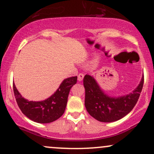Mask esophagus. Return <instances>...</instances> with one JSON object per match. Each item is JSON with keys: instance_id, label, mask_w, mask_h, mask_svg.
<instances>
[{"instance_id": "34e87169", "label": "esophagus", "mask_w": 154, "mask_h": 154, "mask_svg": "<svg viewBox=\"0 0 154 154\" xmlns=\"http://www.w3.org/2000/svg\"><path fill=\"white\" fill-rule=\"evenodd\" d=\"M84 74H82V73L79 74V75H78V81H81L83 80V79H84Z\"/></svg>"}]
</instances>
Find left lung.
Instances as JSON below:
<instances>
[{
  "label": "left lung",
  "instance_id": "obj_1",
  "mask_svg": "<svg viewBox=\"0 0 154 154\" xmlns=\"http://www.w3.org/2000/svg\"><path fill=\"white\" fill-rule=\"evenodd\" d=\"M143 75L138 86L132 93L120 97L106 94L93 76L86 75L84 79L85 106L94 118L100 122H112L127 115L138 102L143 86Z\"/></svg>",
  "mask_w": 154,
  "mask_h": 154
}]
</instances>
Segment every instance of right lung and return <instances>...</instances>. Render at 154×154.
Masks as SVG:
<instances>
[{
	"label": "right lung",
	"mask_w": 154,
	"mask_h": 154,
	"mask_svg": "<svg viewBox=\"0 0 154 154\" xmlns=\"http://www.w3.org/2000/svg\"><path fill=\"white\" fill-rule=\"evenodd\" d=\"M77 82V76L64 79L53 94L39 102L29 101L21 95L14 83V92L18 106L24 115L38 123H50L60 118L66 109L70 88Z\"/></svg>",
	"instance_id": "1"
}]
</instances>
